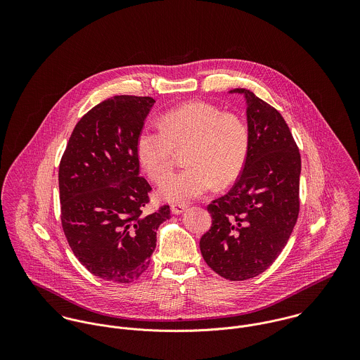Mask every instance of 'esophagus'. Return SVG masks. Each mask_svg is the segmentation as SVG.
<instances>
[{"instance_id":"obj_1","label":"esophagus","mask_w":360,"mask_h":360,"mask_svg":"<svg viewBox=\"0 0 360 360\" xmlns=\"http://www.w3.org/2000/svg\"><path fill=\"white\" fill-rule=\"evenodd\" d=\"M170 209H172V213L180 214V213H183L187 209V205L186 204H173V205L170 206Z\"/></svg>"}]
</instances>
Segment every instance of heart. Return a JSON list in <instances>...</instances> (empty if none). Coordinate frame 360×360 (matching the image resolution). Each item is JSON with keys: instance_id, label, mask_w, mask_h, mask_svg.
Wrapping results in <instances>:
<instances>
[{"instance_id": "b5f03b06", "label": "heart", "mask_w": 360, "mask_h": 360, "mask_svg": "<svg viewBox=\"0 0 360 360\" xmlns=\"http://www.w3.org/2000/svg\"><path fill=\"white\" fill-rule=\"evenodd\" d=\"M251 147L247 122L204 101H191L166 110L160 126L146 124L136 141L139 162L159 183L173 167L177 150L186 153V169L165 179L162 198L184 202L207 193L214 183L231 184L243 172Z\"/></svg>"}]
</instances>
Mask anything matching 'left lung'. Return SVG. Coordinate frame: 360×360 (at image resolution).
I'll list each match as a JSON object with an SVG mask.
<instances>
[{
  "instance_id": "left-lung-1",
  "label": "left lung",
  "mask_w": 360,
  "mask_h": 360,
  "mask_svg": "<svg viewBox=\"0 0 360 360\" xmlns=\"http://www.w3.org/2000/svg\"><path fill=\"white\" fill-rule=\"evenodd\" d=\"M251 147L231 190L212 201L200 248L219 276L243 281L263 273L285 247L300 213L301 154L281 113L245 89Z\"/></svg>"
}]
</instances>
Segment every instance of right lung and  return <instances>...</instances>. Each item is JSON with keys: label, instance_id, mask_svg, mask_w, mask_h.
I'll use <instances>...</instances> for the list:
<instances>
[{"label": "right lung", "instance_id": "right-lung-1", "mask_svg": "<svg viewBox=\"0 0 360 360\" xmlns=\"http://www.w3.org/2000/svg\"><path fill=\"white\" fill-rule=\"evenodd\" d=\"M155 100L115 96L76 124L59 163L62 229L75 257L110 283L136 281L150 266L169 205L148 212L136 141Z\"/></svg>", "mask_w": 360, "mask_h": 360}]
</instances>
